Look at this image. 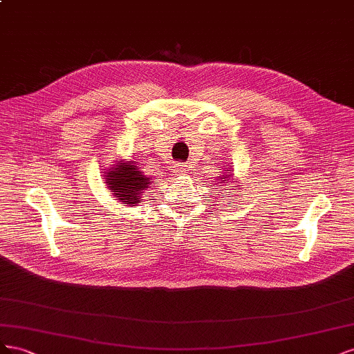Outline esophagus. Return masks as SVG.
<instances>
[{
	"label": "esophagus",
	"instance_id": "obj_1",
	"mask_svg": "<svg viewBox=\"0 0 354 354\" xmlns=\"http://www.w3.org/2000/svg\"><path fill=\"white\" fill-rule=\"evenodd\" d=\"M176 171H178V175H185V174H187V166L179 165L178 169H176Z\"/></svg>",
	"mask_w": 354,
	"mask_h": 354
}]
</instances>
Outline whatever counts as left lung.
<instances>
[{"label":"left lung","instance_id":"obj_1","mask_svg":"<svg viewBox=\"0 0 354 354\" xmlns=\"http://www.w3.org/2000/svg\"><path fill=\"white\" fill-rule=\"evenodd\" d=\"M225 169V167H224ZM231 169H233V167H227L225 169V171H222V174H221V176H218V179H219V183H216V184H219L218 187H225V189L227 191H231V189H234L233 191V194H236L237 193V188L236 187H230V183L231 184H236L239 188H241V185L239 184V179H234V174H233V171H230ZM222 191V189H221ZM227 197H234V196H230V194H227ZM231 200H233V201H236V198H231Z\"/></svg>","mask_w":354,"mask_h":354}]
</instances>
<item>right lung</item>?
Masks as SVG:
<instances>
[{"label": "right lung", "instance_id": "right-lung-1", "mask_svg": "<svg viewBox=\"0 0 354 354\" xmlns=\"http://www.w3.org/2000/svg\"><path fill=\"white\" fill-rule=\"evenodd\" d=\"M115 165H111L105 170V184L121 205L133 207L142 200L144 191L153 184V178L145 175L142 167H139L132 160L114 161Z\"/></svg>", "mask_w": 354, "mask_h": 354}]
</instances>
